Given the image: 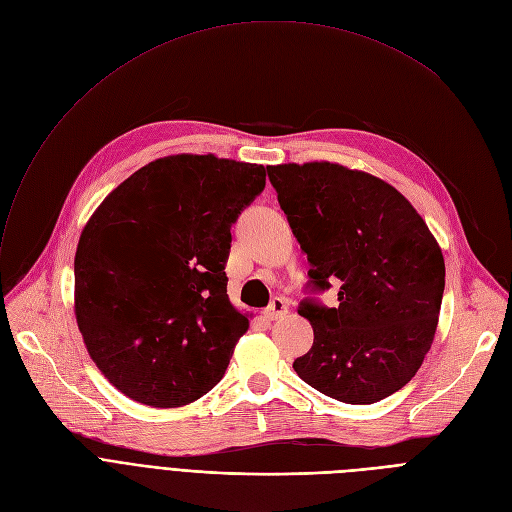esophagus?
Returning a JSON list of instances; mask_svg holds the SVG:
<instances>
[{
	"label": "esophagus",
	"mask_w": 512,
	"mask_h": 512,
	"mask_svg": "<svg viewBox=\"0 0 512 512\" xmlns=\"http://www.w3.org/2000/svg\"><path fill=\"white\" fill-rule=\"evenodd\" d=\"M287 312H289V300H287V298H281V296L273 298V300H271V304L266 306V310H264V314L269 316L271 321L283 319V316H285Z\"/></svg>",
	"instance_id": "obj_1"
}]
</instances>
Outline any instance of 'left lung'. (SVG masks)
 <instances>
[{
	"instance_id": "8db88e82",
	"label": "left lung",
	"mask_w": 512,
	"mask_h": 512,
	"mask_svg": "<svg viewBox=\"0 0 512 512\" xmlns=\"http://www.w3.org/2000/svg\"><path fill=\"white\" fill-rule=\"evenodd\" d=\"M291 233L310 262L306 289L339 283L337 306L304 298L314 329L294 360L310 387L373 404L417 375L440 316L446 264L419 212L389 183L331 162L266 166Z\"/></svg>"
}]
</instances>
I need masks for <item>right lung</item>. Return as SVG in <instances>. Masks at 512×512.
I'll return each mask as SVG.
<instances>
[{"instance_id":"obj_1","label":"right lung","mask_w":512,"mask_h":512,"mask_svg":"<svg viewBox=\"0 0 512 512\" xmlns=\"http://www.w3.org/2000/svg\"><path fill=\"white\" fill-rule=\"evenodd\" d=\"M260 164L168 156L120 183L85 225L75 312L104 377L175 408L223 379L246 316L227 296L231 225L260 196Z\"/></svg>"}]
</instances>
